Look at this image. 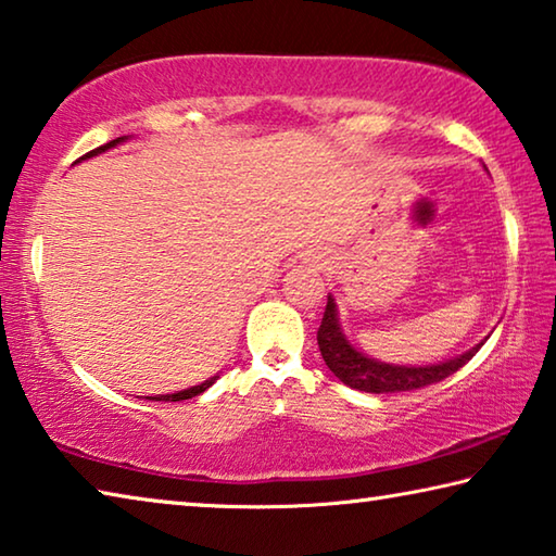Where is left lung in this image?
<instances>
[{
	"label": "left lung",
	"mask_w": 556,
	"mask_h": 556,
	"mask_svg": "<svg viewBox=\"0 0 556 556\" xmlns=\"http://www.w3.org/2000/svg\"><path fill=\"white\" fill-rule=\"evenodd\" d=\"M483 342L471 346L469 352H464L462 356L432 366H395L376 362V358H368L366 354L358 352L342 332V325H339L337 315V303L332 295H327L325 317L317 332L319 352H323L329 371H332L344 386L356 388V391L364 393H403L415 391V388L440 383L446 376L459 371L464 364H469L471 356L483 346Z\"/></svg>",
	"instance_id": "obj_1"
}]
</instances>
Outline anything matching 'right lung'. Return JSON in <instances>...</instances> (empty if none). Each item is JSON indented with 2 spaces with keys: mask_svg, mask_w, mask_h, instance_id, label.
<instances>
[{
  "mask_svg": "<svg viewBox=\"0 0 556 556\" xmlns=\"http://www.w3.org/2000/svg\"><path fill=\"white\" fill-rule=\"evenodd\" d=\"M126 139V136H119V139H114V141H110V143H104V146H100V149H94V151H90L87 155H83L80 161H85V159H90V155H97V153H102V151H106V149H114L116 143H122ZM77 161V163H80ZM219 376H212V378H207V381L204 383H200V386H192V388H188V391H178V393H168V395H155V397H149V401H165V403H175V401H188V397H194V395H200V393H204L207 391V388L217 381Z\"/></svg>",
  "mask_w": 556,
  "mask_h": 556,
  "instance_id": "obj_1",
  "label": "right lung"
}]
</instances>
